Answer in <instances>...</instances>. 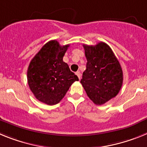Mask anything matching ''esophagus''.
<instances>
[{
    "label": "esophagus",
    "mask_w": 147,
    "mask_h": 147,
    "mask_svg": "<svg viewBox=\"0 0 147 147\" xmlns=\"http://www.w3.org/2000/svg\"><path fill=\"white\" fill-rule=\"evenodd\" d=\"M75 74L77 75V76H78V77L79 79H81V72H80V71H77V72H75Z\"/></svg>",
    "instance_id": "34e87169"
}]
</instances>
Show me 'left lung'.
<instances>
[{"label": "left lung", "instance_id": "left-lung-1", "mask_svg": "<svg viewBox=\"0 0 147 147\" xmlns=\"http://www.w3.org/2000/svg\"><path fill=\"white\" fill-rule=\"evenodd\" d=\"M83 47L87 63L81 83L93 103L102 105L118 94L123 84V71L107 43Z\"/></svg>", "mask_w": 147, "mask_h": 147}]
</instances>
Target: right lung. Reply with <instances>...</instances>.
Here are the masks:
<instances>
[{"label": "right lung", "mask_w": 147, "mask_h": 147, "mask_svg": "<svg viewBox=\"0 0 147 147\" xmlns=\"http://www.w3.org/2000/svg\"><path fill=\"white\" fill-rule=\"evenodd\" d=\"M52 40L43 46L29 63L27 81L33 95L47 105L58 104L79 79L63 58L69 47Z\"/></svg>", "instance_id": "1"}]
</instances>
